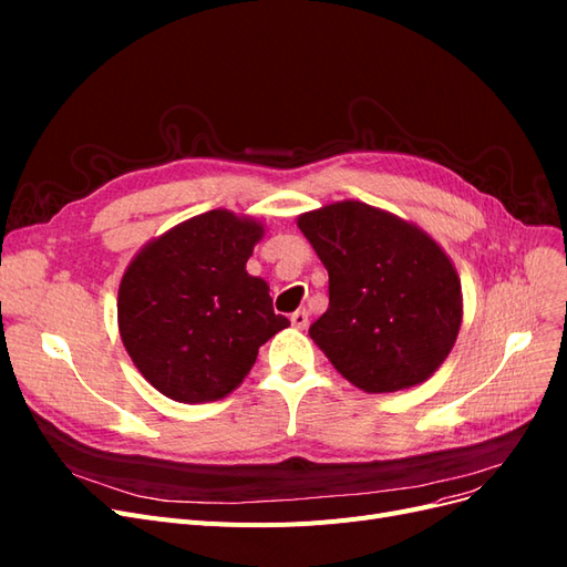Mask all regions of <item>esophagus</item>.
Here are the masks:
<instances>
[{
	"instance_id": "esophagus-1",
	"label": "esophagus",
	"mask_w": 567,
	"mask_h": 567,
	"mask_svg": "<svg viewBox=\"0 0 567 567\" xmlns=\"http://www.w3.org/2000/svg\"><path fill=\"white\" fill-rule=\"evenodd\" d=\"M290 323H293L296 329H305V326L310 323V315H307L305 310H298V312L290 315Z\"/></svg>"
}]
</instances>
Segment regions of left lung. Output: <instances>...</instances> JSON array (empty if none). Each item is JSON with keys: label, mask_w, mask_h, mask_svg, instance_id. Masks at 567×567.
<instances>
[{"label": "left lung", "mask_w": 567, "mask_h": 567, "mask_svg": "<svg viewBox=\"0 0 567 567\" xmlns=\"http://www.w3.org/2000/svg\"><path fill=\"white\" fill-rule=\"evenodd\" d=\"M298 227L329 271V310L310 336L331 364L367 392L423 383L461 326L450 257L414 225L359 200L307 213Z\"/></svg>", "instance_id": "obj_1"}]
</instances>
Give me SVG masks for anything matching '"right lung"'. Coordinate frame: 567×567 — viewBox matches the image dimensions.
Segmentation results:
<instances>
[{"instance_id":"obj_1","label":"right lung","mask_w":567,"mask_h":567,"mask_svg":"<svg viewBox=\"0 0 567 567\" xmlns=\"http://www.w3.org/2000/svg\"><path fill=\"white\" fill-rule=\"evenodd\" d=\"M262 227L210 210L169 229L127 267L117 323L144 379L177 402L221 400L241 385L260 346L290 323L269 286L246 271Z\"/></svg>"}]
</instances>
